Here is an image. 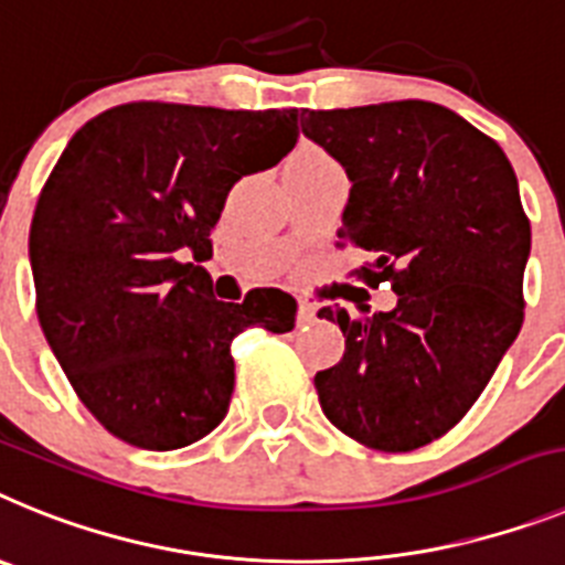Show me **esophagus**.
<instances>
[{
  "label": "esophagus",
  "instance_id": "1",
  "mask_svg": "<svg viewBox=\"0 0 565 565\" xmlns=\"http://www.w3.org/2000/svg\"><path fill=\"white\" fill-rule=\"evenodd\" d=\"M316 316H318V307H316V303H307V301L298 303V323L316 321Z\"/></svg>",
  "mask_w": 565,
  "mask_h": 565
}]
</instances>
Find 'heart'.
Listing matches in <instances>:
<instances>
[{"instance_id":"1","label":"heart","mask_w":565,"mask_h":565,"mask_svg":"<svg viewBox=\"0 0 565 565\" xmlns=\"http://www.w3.org/2000/svg\"><path fill=\"white\" fill-rule=\"evenodd\" d=\"M327 161H330V156L323 153V150H318V147H312V145H301L296 153H292V159H289L287 167H292V164H327Z\"/></svg>"}]
</instances>
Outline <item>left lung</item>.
<instances>
[{
    "instance_id": "left-lung-1",
    "label": "left lung",
    "mask_w": 565,
    "mask_h": 565,
    "mask_svg": "<svg viewBox=\"0 0 565 565\" xmlns=\"http://www.w3.org/2000/svg\"><path fill=\"white\" fill-rule=\"evenodd\" d=\"M301 130L352 181L338 238L390 281L395 310L323 307L347 350L316 375L323 415L358 444L412 452L472 409L523 323L532 227L494 139L431 102L303 110Z\"/></svg>"
}]
</instances>
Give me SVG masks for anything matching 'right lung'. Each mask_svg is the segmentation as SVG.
<instances>
[{"label":"right lung","mask_w":565,"mask_h":565,"mask_svg":"<svg viewBox=\"0 0 565 565\" xmlns=\"http://www.w3.org/2000/svg\"><path fill=\"white\" fill-rule=\"evenodd\" d=\"M298 141V110L130 102L67 141L31 222L36 316L78 401L110 435L170 452L210 435L235 384L233 338L289 332L296 298L213 296L193 262L242 175L276 167Z\"/></svg>","instance_id":"add662e5"}]
</instances>
